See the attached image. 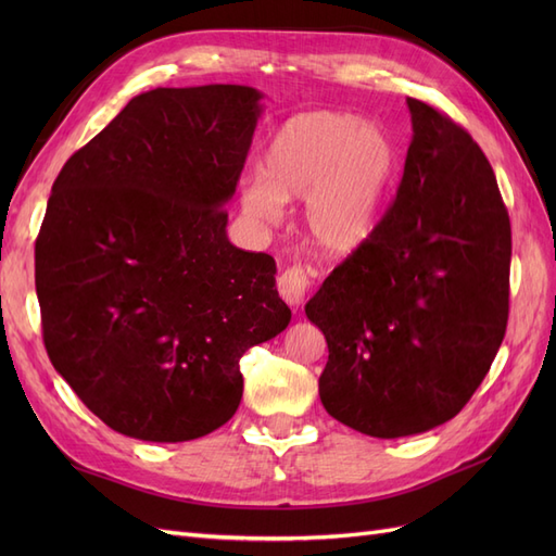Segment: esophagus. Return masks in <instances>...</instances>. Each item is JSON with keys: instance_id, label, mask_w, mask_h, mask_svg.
Here are the masks:
<instances>
[{"instance_id": "obj_1", "label": "esophagus", "mask_w": 556, "mask_h": 556, "mask_svg": "<svg viewBox=\"0 0 556 556\" xmlns=\"http://www.w3.org/2000/svg\"><path fill=\"white\" fill-rule=\"evenodd\" d=\"M308 288H311V276H308L306 268H301V266L285 268V271L278 278L280 296L294 308L301 304V301H304Z\"/></svg>"}]
</instances>
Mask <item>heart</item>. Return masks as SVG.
<instances>
[{
    "label": "heart",
    "mask_w": 556,
    "mask_h": 556,
    "mask_svg": "<svg viewBox=\"0 0 556 556\" xmlns=\"http://www.w3.org/2000/svg\"><path fill=\"white\" fill-rule=\"evenodd\" d=\"M394 174L396 148L380 125L341 111L299 113L268 141L262 174L243 180L241 211L271 225L285 201L304 199L311 243L343 257L374 237Z\"/></svg>",
    "instance_id": "obj_1"
}]
</instances>
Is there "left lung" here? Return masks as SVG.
<instances>
[{
  "label": "left lung",
  "instance_id": "8db88e82",
  "mask_svg": "<svg viewBox=\"0 0 556 556\" xmlns=\"http://www.w3.org/2000/svg\"><path fill=\"white\" fill-rule=\"evenodd\" d=\"M399 192L306 304L329 359L319 399L374 439L425 433L484 380L508 325L510 220L470 134L419 99Z\"/></svg>",
  "mask_w": 556,
  "mask_h": 556
}]
</instances>
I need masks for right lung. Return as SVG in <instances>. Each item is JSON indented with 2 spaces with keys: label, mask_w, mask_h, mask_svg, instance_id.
I'll return each mask as SVG.
<instances>
[{
  "label": "right lung",
  "mask_w": 556,
  "mask_h": 556,
  "mask_svg": "<svg viewBox=\"0 0 556 556\" xmlns=\"http://www.w3.org/2000/svg\"><path fill=\"white\" fill-rule=\"evenodd\" d=\"M262 99L248 86L137 94L53 182L35 250L43 343L129 439L182 443L229 422L245 350L292 319L274 257L227 239Z\"/></svg>",
  "instance_id": "obj_1"
}]
</instances>
